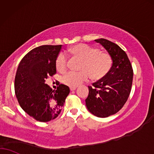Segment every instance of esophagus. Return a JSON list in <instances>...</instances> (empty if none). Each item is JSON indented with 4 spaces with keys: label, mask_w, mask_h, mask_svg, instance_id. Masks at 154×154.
<instances>
[{
    "label": "esophagus",
    "mask_w": 154,
    "mask_h": 154,
    "mask_svg": "<svg viewBox=\"0 0 154 154\" xmlns=\"http://www.w3.org/2000/svg\"><path fill=\"white\" fill-rule=\"evenodd\" d=\"M76 87H70V88H69V89H70V91H74V90H75L76 89Z\"/></svg>",
    "instance_id": "obj_1"
}]
</instances>
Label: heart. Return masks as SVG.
Returning <instances> with one entry per match:
<instances>
[{
    "label": "heart",
    "instance_id": "heart-1",
    "mask_svg": "<svg viewBox=\"0 0 154 154\" xmlns=\"http://www.w3.org/2000/svg\"><path fill=\"white\" fill-rule=\"evenodd\" d=\"M73 56L82 60L80 71H70L63 77V82L69 87H77L87 81L91 76L94 80H98L103 77L110 70L112 59L110 55L100 51L95 47L85 44H78L68 51ZM56 67L60 72H65L67 68V60L63 53H60L56 60Z\"/></svg>",
    "mask_w": 154,
    "mask_h": 154
}]
</instances>
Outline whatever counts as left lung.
<instances>
[{
	"instance_id": "8db88e82",
	"label": "left lung",
	"mask_w": 154,
	"mask_h": 154,
	"mask_svg": "<svg viewBox=\"0 0 154 154\" xmlns=\"http://www.w3.org/2000/svg\"><path fill=\"white\" fill-rule=\"evenodd\" d=\"M108 51L112 60L108 72L89 86L86 106L98 118L116 114L128 101L132 89L133 69L126 53L118 45L105 38L96 39Z\"/></svg>"
}]
</instances>
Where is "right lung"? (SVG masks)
I'll return each mask as SVG.
<instances>
[{
    "mask_svg": "<svg viewBox=\"0 0 154 154\" xmlns=\"http://www.w3.org/2000/svg\"><path fill=\"white\" fill-rule=\"evenodd\" d=\"M62 45H43L33 48L20 61L15 79L20 106L37 121L48 122L60 113L69 88L60 85L53 90L45 84L56 73V60Z\"/></svg>",
    "mask_w": 154,
    "mask_h": 154,
    "instance_id": "right-lung-1",
    "label": "right lung"
}]
</instances>
